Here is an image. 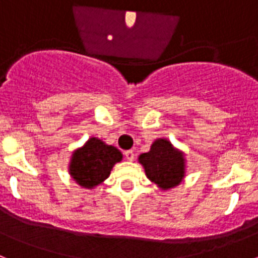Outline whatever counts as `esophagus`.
<instances>
[{
    "label": "esophagus",
    "instance_id": "34e87169",
    "mask_svg": "<svg viewBox=\"0 0 258 258\" xmlns=\"http://www.w3.org/2000/svg\"><path fill=\"white\" fill-rule=\"evenodd\" d=\"M125 157H126V160L129 161H133L134 160V151L133 150H127V151L124 152Z\"/></svg>",
    "mask_w": 258,
    "mask_h": 258
}]
</instances>
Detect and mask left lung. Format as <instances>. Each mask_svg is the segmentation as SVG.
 Wrapping results in <instances>:
<instances>
[{"instance_id":"8db88e82","label":"left lung","mask_w":258,"mask_h":258,"mask_svg":"<svg viewBox=\"0 0 258 258\" xmlns=\"http://www.w3.org/2000/svg\"><path fill=\"white\" fill-rule=\"evenodd\" d=\"M138 160L145 168L147 178L161 190L178 186L184 177L186 160L183 152L175 149L166 138L155 141L150 151L140 155Z\"/></svg>"}]
</instances>
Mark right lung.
<instances>
[{
  "instance_id": "obj_1",
  "label": "right lung",
  "mask_w": 258,
  "mask_h": 258,
  "mask_svg": "<svg viewBox=\"0 0 258 258\" xmlns=\"http://www.w3.org/2000/svg\"><path fill=\"white\" fill-rule=\"evenodd\" d=\"M121 159L122 154L116 147L93 137L83 147L74 151L70 174L79 186L93 188L108 178L113 165Z\"/></svg>"
}]
</instances>
